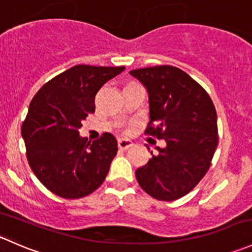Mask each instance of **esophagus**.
Instances as JSON below:
<instances>
[{"instance_id": "esophagus-1", "label": "esophagus", "mask_w": 252, "mask_h": 252, "mask_svg": "<svg viewBox=\"0 0 252 252\" xmlns=\"http://www.w3.org/2000/svg\"><path fill=\"white\" fill-rule=\"evenodd\" d=\"M130 146H133V142L128 140V139H119L118 140V147L121 150H126Z\"/></svg>"}]
</instances>
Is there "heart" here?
Returning <instances> with one entry per match:
<instances>
[{
    "instance_id": "1",
    "label": "heart",
    "mask_w": 252,
    "mask_h": 252,
    "mask_svg": "<svg viewBox=\"0 0 252 252\" xmlns=\"http://www.w3.org/2000/svg\"><path fill=\"white\" fill-rule=\"evenodd\" d=\"M124 131H126V133H129V131H130V128H126Z\"/></svg>"
}]
</instances>
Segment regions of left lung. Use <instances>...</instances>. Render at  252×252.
Returning a JSON list of instances; mask_svg holds the SVG:
<instances>
[{"label": "left lung", "mask_w": 252, "mask_h": 252, "mask_svg": "<svg viewBox=\"0 0 252 252\" xmlns=\"http://www.w3.org/2000/svg\"><path fill=\"white\" fill-rule=\"evenodd\" d=\"M130 74L149 93L145 134L167 144L136 169V180L154 199L174 201L191 191L210 168L218 145L215 105L197 81L173 65L141 68Z\"/></svg>", "instance_id": "8db88e82"}]
</instances>
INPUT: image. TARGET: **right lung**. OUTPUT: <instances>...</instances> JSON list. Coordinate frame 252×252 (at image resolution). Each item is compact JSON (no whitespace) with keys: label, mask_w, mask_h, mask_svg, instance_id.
Segmentation results:
<instances>
[{"label":"right lung","mask_w":252,"mask_h":252,"mask_svg":"<svg viewBox=\"0 0 252 252\" xmlns=\"http://www.w3.org/2000/svg\"><path fill=\"white\" fill-rule=\"evenodd\" d=\"M126 67L78 64L48 80L30 102L22 124L27 158L37 179L63 199L95 191L110 171L118 145L103 133L93 144L80 138L81 122L95 112L101 86Z\"/></svg>","instance_id":"obj_1"}]
</instances>
